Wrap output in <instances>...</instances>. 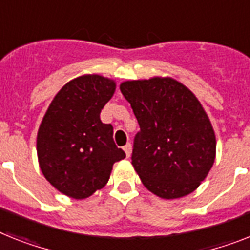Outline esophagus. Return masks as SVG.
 Instances as JSON below:
<instances>
[{
  "label": "esophagus",
  "instance_id": "34e87169",
  "mask_svg": "<svg viewBox=\"0 0 250 250\" xmlns=\"http://www.w3.org/2000/svg\"><path fill=\"white\" fill-rule=\"evenodd\" d=\"M124 150H125V153H126V157H130V154H131V144L127 143L125 147H124Z\"/></svg>",
  "mask_w": 250,
  "mask_h": 250
}]
</instances>
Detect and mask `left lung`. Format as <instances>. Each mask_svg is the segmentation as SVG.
Masks as SVG:
<instances>
[{"label": "left lung", "mask_w": 250, "mask_h": 250, "mask_svg": "<svg viewBox=\"0 0 250 250\" xmlns=\"http://www.w3.org/2000/svg\"><path fill=\"white\" fill-rule=\"evenodd\" d=\"M139 124L131 164L148 190L164 199L190 194L216 157L213 127L197 97L171 78L120 85Z\"/></svg>", "instance_id": "1"}]
</instances>
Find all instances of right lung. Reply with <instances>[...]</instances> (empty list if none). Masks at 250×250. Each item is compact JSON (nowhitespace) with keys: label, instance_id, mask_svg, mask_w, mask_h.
<instances>
[{"label":"right lung","instance_id":"right-lung-1","mask_svg":"<svg viewBox=\"0 0 250 250\" xmlns=\"http://www.w3.org/2000/svg\"><path fill=\"white\" fill-rule=\"evenodd\" d=\"M116 89L101 75H83L61 88L37 135L41 170L62 194L84 199L102 189L125 152L113 142V127L100 113Z\"/></svg>","mask_w":250,"mask_h":250}]
</instances>
